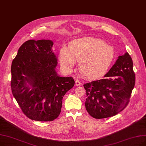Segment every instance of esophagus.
<instances>
[{"label":"esophagus","instance_id":"1","mask_svg":"<svg viewBox=\"0 0 146 146\" xmlns=\"http://www.w3.org/2000/svg\"><path fill=\"white\" fill-rule=\"evenodd\" d=\"M75 85H76V86H80L82 85V83L80 82L79 80L76 79V80H75Z\"/></svg>","mask_w":146,"mask_h":146}]
</instances>
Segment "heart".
Returning a JSON list of instances; mask_svg holds the SVG:
<instances>
[{"label":"heart","instance_id":"b5f03b06","mask_svg":"<svg viewBox=\"0 0 146 146\" xmlns=\"http://www.w3.org/2000/svg\"><path fill=\"white\" fill-rule=\"evenodd\" d=\"M112 46L100 39L83 37L70 42L68 48L62 47L59 54L62 67L68 71L79 61V69L88 78H95L105 73L115 58Z\"/></svg>","mask_w":146,"mask_h":146}]
</instances>
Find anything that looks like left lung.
<instances>
[{"mask_svg": "<svg viewBox=\"0 0 146 146\" xmlns=\"http://www.w3.org/2000/svg\"><path fill=\"white\" fill-rule=\"evenodd\" d=\"M105 78L84 85L88 114L97 119L114 116L128 105L135 82L133 62L127 52L119 56Z\"/></svg>", "mask_w": 146, "mask_h": 146, "instance_id": "1", "label": "left lung"}]
</instances>
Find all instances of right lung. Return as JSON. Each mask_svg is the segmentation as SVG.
I'll list each match as a JSON object with an SVG mask.
<instances>
[{
  "label": "right lung",
  "mask_w": 146,
  "mask_h": 146,
  "mask_svg": "<svg viewBox=\"0 0 146 146\" xmlns=\"http://www.w3.org/2000/svg\"><path fill=\"white\" fill-rule=\"evenodd\" d=\"M49 40H30L20 46L11 65V87L25 115L31 120L53 121L60 114L64 96L74 85L60 77L56 56Z\"/></svg>",
  "instance_id": "obj_1"
}]
</instances>
